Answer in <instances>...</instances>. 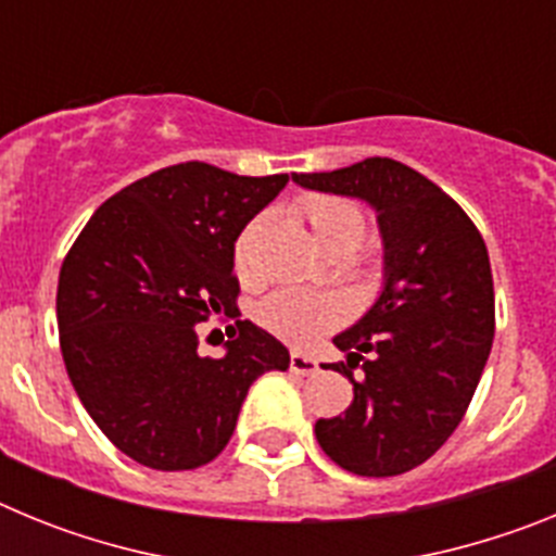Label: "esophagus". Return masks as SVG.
I'll return each mask as SVG.
<instances>
[{
	"mask_svg": "<svg viewBox=\"0 0 556 556\" xmlns=\"http://www.w3.org/2000/svg\"><path fill=\"white\" fill-rule=\"evenodd\" d=\"M289 370H292L294 376H314V372H320V362L306 356V353L292 351V356H289Z\"/></svg>",
	"mask_w": 556,
	"mask_h": 556,
	"instance_id": "1",
	"label": "esophagus"
}]
</instances>
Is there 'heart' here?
Returning <instances> with one entry per match:
<instances>
[{"instance_id":"1","label":"heart","mask_w":556,"mask_h":556,"mask_svg":"<svg viewBox=\"0 0 556 556\" xmlns=\"http://www.w3.org/2000/svg\"><path fill=\"white\" fill-rule=\"evenodd\" d=\"M312 233L323 250L356 248L365 236V214L356 203L342 198H308L303 200ZM248 233L236 244V262L242 264ZM348 303L333 292H314V289H278L267 294L255 306V320L262 323L275 337L287 339L292 345H308L314 339L345 320Z\"/></svg>"}]
</instances>
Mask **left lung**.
I'll return each instance as SVG.
<instances>
[{
	"label": "left lung",
	"mask_w": 556,
	"mask_h": 556,
	"mask_svg": "<svg viewBox=\"0 0 556 556\" xmlns=\"http://www.w3.org/2000/svg\"><path fill=\"white\" fill-rule=\"evenodd\" d=\"M292 180L370 205L384 250L381 292L333 337L345 362L331 370L351 381L353 401L314 424L317 443L356 476L406 473L454 434L488 365L495 294L484 239L440 186L401 161L365 159Z\"/></svg>",
	"instance_id": "left-lung-1"
}]
</instances>
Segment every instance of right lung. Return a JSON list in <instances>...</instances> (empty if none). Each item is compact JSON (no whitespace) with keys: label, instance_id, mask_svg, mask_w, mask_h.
<instances>
[{"label":"right lung","instance_id":"right-lung-1","mask_svg":"<svg viewBox=\"0 0 556 556\" xmlns=\"http://www.w3.org/2000/svg\"><path fill=\"white\" fill-rule=\"evenodd\" d=\"M289 175L244 178L203 161L166 166L94 211L58 278L68 381L102 434L152 470L217 459L250 384L287 370L289 351L239 320L233 244ZM225 311L237 328L219 359L193 326Z\"/></svg>","mask_w":556,"mask_h":556}]
</instances>
